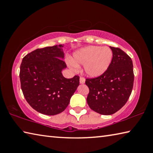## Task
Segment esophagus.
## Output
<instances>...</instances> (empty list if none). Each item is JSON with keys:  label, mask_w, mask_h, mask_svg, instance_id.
Returning <instances> with one entry per match:
<instances>
[{"label": "esophagus", "mask_w": 153, "mask_h": 153, "mask_svg": "<svg viewBox=\"0 0 153 153\" xmlns=\"http://www.w3.org/2000/svg\"><path fill=\"white\" fill-rule=\"evenodd\" d=\"M79 83L80 84H84L85 83V79L83 77H80L79 78Z\"/></svg>", "instance_id": "obj_1"}]
</instances>
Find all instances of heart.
I'll return each instance as SVG.
<instances>
[{
	"instance_id": "b5f03b06",
	"label": "heart",
	"mask_w": 153,
	"mask_h": 153,
	"mask_svg": "<svg viewBox=\"0 0 153 153\" xmlns=\"http://www.w3.org/2000/svg\"><path fill=\"white\" fill-rule=\"evenodd\" d=\"M112 58V51L107 46H90L74 53L73 60L69 62V65L75 69L77 64L84 65V71L88 76L97 77L107 70Z\"/></svg>"
}]
</instances>
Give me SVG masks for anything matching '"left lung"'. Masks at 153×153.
I'll return each instance as SVG.
<instances>
[{
    "mask_svg": "<svg viewBox=\"0 0 153 153\" xmlns=\"http://www.w3.org/2000/svg\"><path fill=\"white\" fill-rule=\"evenodd\" d=\"M110 48L113 58L107 70L100 76L86 79L90 90L88 105L95 112L105 115H112L125 105L134 79L131 58L120 48Z\"/></svg>",
    "mask_w": 153,
    "mask_h": 153,
    "instance_id": "8db88e82",
    "label": "left lung"
}]
</instances>
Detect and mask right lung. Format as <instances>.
I'll list each match as a JSON object with an SVG mask.
<instances>
[{
    "mask_svg": "<svg viewBox=\"0 0 153 153\" xmlns=\"http://www.w3.org/2000/svg\"><path fill=\"white\" fill-rule=\"evenodd\" d=\"M63 45L38 48L25 55L20 66L23 94L33 109L44 115H55L68 106L79 84V77H64L67 65L63 60Z\"/></svg>",
    "mask_w": 153,
    "mask_h": 153,
    "instance_id": "obj_1",
    "label": "right lung"
}]
</instances>
